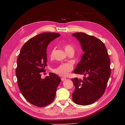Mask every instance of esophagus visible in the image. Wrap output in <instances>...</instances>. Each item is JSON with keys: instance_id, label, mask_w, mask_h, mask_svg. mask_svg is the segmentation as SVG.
Returning a JSON list of instances; mask_svg holds the SVG:
<instances>
[{"instance_id": "34e87169", "label": "esophagus", "mask_w": 125, "mask_h": 125, "mask_svg": "<svg viewBox=\"0 0 125 125\" xmlns=\"http://www.w3.org/2000/svg\"><path fill=\"white\" fill-rule=\"evenodd\" d=\"M66 79L65 78H61V81H65Z\"/></svg>"}]
</instances>
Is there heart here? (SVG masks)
<instances>
[{
    "mask_svg": "<svg viewBox=\"0 0 125 125\" xmlns=\"http://www.w3.org/2000/svg\"><path fill=\"white\" fill-rule=\"evenodd\" d=\"M63 47L65 51L68 53L74 50L73 47L70 44L65 43L63 45ZM55 51V48H53L49 53V57L52 58L54 56V53ZM73 69V66L72 64L69 63H63L59 65L55 68H52V71L55 74L61 77H66L68 75L69 73Z\"/></svg>",
    "mask_w": 125,
    "mask_h": 125,
    "instance_id": "obj_1",
    "label": "heart"
}]
</instances>
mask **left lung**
<instances>
[{
    "label": "left lung",
    "instance_id": "obj_1",
    "mask_svg": "<svg viewBox=\"0 0 125 125\" xmlns=\"http://www.w3.org/2000/svg\"><path fill=\"white\" fill-rule=\"evenodd\" d=\"M72 36L79 41L84 52L74 73L85 76L83 80L72 79L75 86L72 99L78 105H90L104 93L111 74L110 60L104 44L100 40L83 32H76Z\"/></svg>",
    "mask_w": 125,
    "mask_h": 125
}]
</instances>
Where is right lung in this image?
Listing matches in <instances>:
<instances>
[{
	"mask_svg": "<svg viewBox=\"0 0 125 125\" xmlns=\"http://www.w3.org/2000/svg\"><path fill=\"white\" fill-rule=\"evenodd\" d=\"M59 33L42 32L28 41L21 48L17 59L16 75L19 90L30 103L39 107L50 104L54 99L61 79L49 73L42 79L46 66L48 44Z\"/></svg>",
	"mask_w": 125,
	"mask_h": 125,
	"instance_id": "add662e5",
	"label": "right lung"
}]
</instances>
